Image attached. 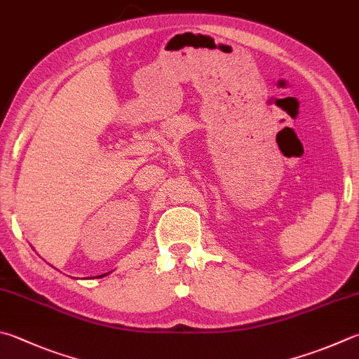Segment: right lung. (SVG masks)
Wrapping results in <instances>:
<instances>
[{"instance_id": "obj_1", "label": "right lung", "mask_w": 359, "mask_h": 359, "mask_svg": "<svg viewBox=\"0 0 359 359\" xmlns=\"http://www.w3.org/2000/svg\"><path fill=\"white\" fill-rule=\"evenodd\" d=\"M108 275V273H105V275H100V276H95V278H103V276H107Z\"/></svg>"}]
</instances>
